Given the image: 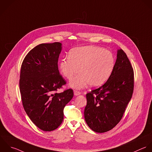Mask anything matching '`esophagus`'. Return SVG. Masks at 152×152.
<instances>
[{
    "instance_id": "34e87169",
    "label": "esophagus",
    "mask_w": 152,
    "mask_h": 152,
    "mask_svg": "<svg viewBox=\"0 0 152 152\" xmlns=\"http://www.w3.org/2000/svg\"><path fill=\"white\" fill-rule=\"evenodd\" d=\"M81 94V92H80L79 91H74V95L75 96H77V95H79Z\"/></svg>"
}]
</instances>
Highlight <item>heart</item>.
<instances>
[{"label": "heart", "instance_id": "heart-1", "mask_svg": "<svg viewBox=\"0 0 152 152\" xmlns=\"http://www.w3.org/2000/svg\"><path fill=\"white\" fill-rule=\"evenodd\" d=\"M115 65L113 54L104 48L89 45L72 49L68 57L63 58L59 65L60 72L74 89H81L88 84L91 87H99L111 76Z\"/></svg>", "mask_w": 152, "mask_h": 152}]
</instances>
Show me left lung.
<instances>
[{"mask_svg": "<svg viewBox=\"0 0 152 152\" xmlns=\"http://www.w3.org/2000/svg\"><path fill=\"white\" fill-rule=\"evenodd\" d=\"M134 72L126 54L118 49L113 73L101 87L86 94V124L99 133L113 129L121 120L132 97Z\"/></svg>", "mask_w": 152, "mask_h": 152, "instance_id": "obj_1", "label": "left lung"}]
</instances>
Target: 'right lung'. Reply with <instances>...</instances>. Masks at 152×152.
Returning a JSON list of instances; mask_svg holds the SVG:
<instances>
[{
  "mask_svg": "<svg viewBox=\"0 0 152 152\" xmlns=\"http://www.w3.org/2000/svg\"><path fill=\"white\" fill-rule=\"evenodd\" d=\"M62 44H41L25 57L20 69L19 89L23 108L39 129L51 132L61 124L64 107L73 96L71 89L58 94L66 84L60 75L58 60Z\"/></svg>",
  "mask_w": 152,
  "mask_h": 152,
  "instance_id": "obj_1",
  "label": "right lung"
}]
</instances>
